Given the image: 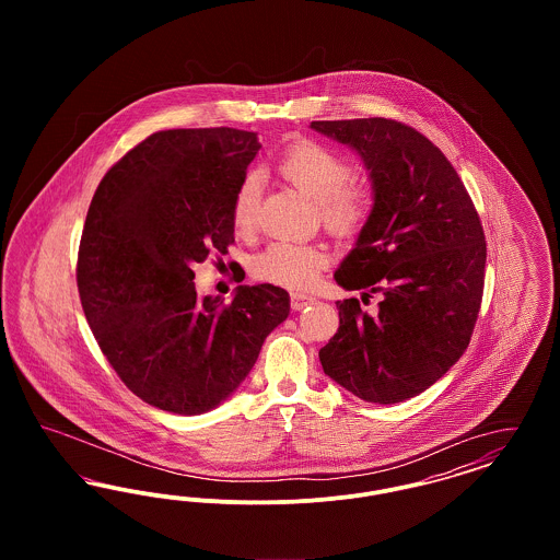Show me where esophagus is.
<instances>
[{
	"instance_id": "esophagus-1",
	"label": "esophagus",
	"mask_w": 560,
	"mask_h": 560,
	"mask_svg": "<svg viewBox=\"0 0 560 560\" xmlns=\"http://www.w3.org/2000/svg\"><path fill=\"white\" fill-rule=\"evenodd\" d=\"M315 298L313 295H304V293H292V308L293 311H302L304 306L313 304Z\"/></svg>"
}]
</instances>
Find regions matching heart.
I'll use <instances>...</instances> for the list:
<instances>
[{
  "mask_svg": "<svg viewBox=\"0 0 560 560\" xmlns=\"http://www.w3.org/2000/svg\"><path fill=\"white\" fill-rule=\"evenodd\" d=\"M279 174L293 187L319 203L327 231L338 237H352L372 212L368 190L354 187V167L340 153L313 140H300L285 149L277 163ZM260 178L245 176L233 195L231 218L240 233H249L258 222ZM327 265V252L313 243L272 241L252 260V275L288 290H306Z\"/></svg>",
  "mask_w": 560,
  "mask_h": 560,
  "instance_id": "1",
  "label": "heart"
}]
</instances>
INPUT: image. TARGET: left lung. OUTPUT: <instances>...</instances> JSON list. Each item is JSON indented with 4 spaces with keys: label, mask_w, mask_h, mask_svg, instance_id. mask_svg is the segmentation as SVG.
Instances as JSON below:
<instances>
[{
    "label": "left lung",
    "mask_w": 560,
    "mask_h": 560,
    "mask_svg": "<svg viewBox=\"0 0 560 560\" xmlns=\"http://www.w3.org/2000/svg\"><path fill=\"white\" fill-rule=\"evenodd\" d=\"M365 163L373 206L334 279L382 293L372 317L336 302L340 327L319 350L323 372L359 399L418 397L452 370L479 317L487 245L475 203L427 136L384 117L313 121Z\"/></svg>",
    "instance_id": "left-lung-1"
}]
</instances>
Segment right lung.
Instances as JSON below:
<instances>
[{"label":"right lung","instance_id":"add662e5","mask_svg":"<svg viewBox=\"0 0 560 560\" xmlns=\"http://www.w3.org/2000/svg\"><path fill=\"white\" fill-rule=\"evenodd\" d=\"M260 149L235 128L151 133L96 188L78 256L85 319L136 397L178 416L229 399L290 293L240 285L224 302L195 292L192 265L235 243L233 195Z\"/></svg>","mask_w":560,"mask_h":560}]
</instances>
